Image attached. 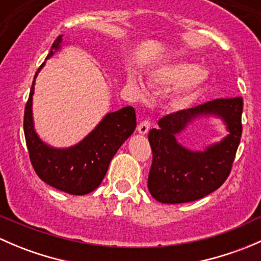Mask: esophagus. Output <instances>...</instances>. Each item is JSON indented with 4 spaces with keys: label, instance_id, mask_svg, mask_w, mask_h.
<instances>
[{
    "label": "esophagus",
    "instance_id": "esophagus-1",
    "mask_svg": "<svg viewBox=\"0 0 261 261\" xmlns=\"http://www.w3.org/2000/svg\"><path fill=\"white\" fill-rule=\"evenodd\" d=\"M149 128H150V121L149 120L141 121L138 126V131H139V134H141V135H145V134H147Z\"/></svg>",
    "mask_w": 261,
    "mask_h": 261
}]
</instances>
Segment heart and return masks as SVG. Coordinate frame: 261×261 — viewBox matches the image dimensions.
Segmentation results:
<instances>
[{"label":"heart","instance_id":"b5f03b06","mask_svg":"<svg viewBox=\"0 0 261 261\" xmlns=\"http://www.w3.org/2000/svg\"><path fill=\"white\" fill-rule=\"evenodd\" d=\"M207 78L208 73L206 70L188 62H175L160 65L149 73L150 82L156 86L168 87L177 84L170 97L172 105L177 109H183L193 101ZM128 82L136 88H144L143 82L139 77L133 75Z\"/></svg>","mask_w":261,"mask_h":261}]
</instances>
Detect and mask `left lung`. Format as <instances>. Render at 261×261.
<instances>
[{
    "label": "left lung",
    "instance_id": "8db88e82",
    "mask_svg": "<svg viewBox=\"0 0 261 261\" xmlns=\"http://www.w3.org/2000/svg\"><path fill=\"white\" fill-rule=\"evenodd\" d=\"M243 97L217 98L160 118L159 127L151 128L147 135L152 151L147 188L156 201L172 204L193 202L225 183L243 134ZM210 114L222 118L230 134L204 152L181 147L176 134L194 118Z\"/></svg>",
    "mask_w": 261,
    "mask_h": 261
}]
</instances>
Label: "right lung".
Returning a JSON list of instances; mask_svg holds the SVG:
<instances>
[{
	"label": "right lung",
	"mask_w": 261,
	"mask_h": 261,
	"mask_svg": "<svg viewBox=\"0 0 261 261\" xmlns=\"http://www.w3.org/2000/svg\"><path fill=\"white\" fill-rule=\"evenodd\" d=\"M62 36L55 39L46 59L60 48ZM43 65L44 63L35 73V78ZM34 84L35 80L31 84L23 115V133L34 170L41 180L65 193L75 196L91 193L101 184L118 147L135 130V110L127 106L107 114L97 127L77 145L55 149L43 143L34 130L31 111Z\"/></svg>",
	"instance_id": "add662e5"
}]
</instances>
